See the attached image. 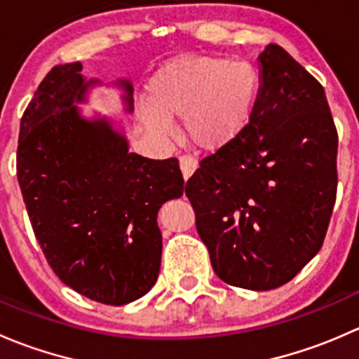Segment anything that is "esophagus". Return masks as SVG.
<instances>
[{
    "label": "esophagus",
    "instance_id": "1",
    "mask_svg": "<svg viewBox=\"0 0 359 359\" xmlns=\"http://www.w3.org/2000/svg\"><path fill=\"white\" fill-rule=\"evenodd\" d=\"M179 165H180V170H182V175L184 179H189L191 175H193L194 170L198 168V161L194 159L193 156H189V154H184V156L179 158Z\"/></svg>",
    "mask_w": 359,
    "mask_h": 359
}]
</instances>
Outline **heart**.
I'll return each instance as SVG.
<instances>
[{
    "label": "heart",
    "mask_w": 359,
    "mask_h": 359,
    "mask_svg": "<svg viewBox=\"0 0 359 359\" xmlns=\"http://www.w3.org/2000/svg\"><path fill=\"white\" fill-rule=\"evenodd\" d=\"M259 90V74L252 64L182 57L151 78L149 104H140L139 116L147 132L158 139L172 133V116H182L191 142L203 149H217L243 132Z\"/></svg>",
    "instance_id": "heart-1"
}]
</instances>
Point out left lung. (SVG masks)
Masks as SVG:
<instances>
[{"mask_svg": "<svg viewBox=\"0 0 359 359\" xmlns=\"http://www.w3.org/2000/svg\"><path fill=\"white\" fill-rule=\"evenodd\" d=\"M243 132L186 184L217 276L247 290L288 283L320 252L337 196L339 135L323 86L281 46L259 55Z\"/></svg>", "mask_w": 359, "mask_h": 359, "instance_id": "8db88e82", "label": "left lung"}]
</instances>
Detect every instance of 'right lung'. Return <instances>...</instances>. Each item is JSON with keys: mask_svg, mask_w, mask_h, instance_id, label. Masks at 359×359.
I'll list each match as a JSON object with an SVG mask.
<instances>
[{"mask_svg": "<svg viewBox=\"0 0 359 359\" xmlns=\"http://www.w3.org/2000/svg\"><path fill=\"white\" fill-rule=\"evenodd\" d=\"M81 62L59 64L39 83L20 119L17 177L32 231L53 273L72 290L123 306L154 287L161 266L156 217L180 198L179 159L128 151L106 118L85 119ZM125 88L132 111L133 88Z\"/></svg>", "mask_w": 359, "mask_h": 359, "instance_id": "right-lung-1", "label": "right lung"}]
</instances>
